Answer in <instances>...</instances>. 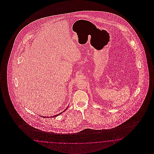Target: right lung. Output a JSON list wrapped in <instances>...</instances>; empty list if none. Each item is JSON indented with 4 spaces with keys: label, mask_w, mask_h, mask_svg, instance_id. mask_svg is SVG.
<instances>
[{
    "label": "right lung",
    "mask_w": 154,
    "mask_h": 154,
    "mask_svg": "<svg viewBox=\"0 0 154 154\" xmlns=\"http://www.w3.org/2000/svg\"><path fill=\"white\" fill-rule=\"evenodd\" d=\"M67 108H68V107L66 108V109H65V110H64V111H63V112H64V111H66V109H67ZM63 112H61L60 113H59V114H57V115H55V116H52L51 117H55L57 116H59V115H60L61 113H63ZM43 117H44V118H45V117H46L43 116Z\"/></svg>",
    "instance_id": "add662e5"
}]
</instances>
